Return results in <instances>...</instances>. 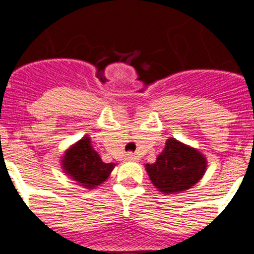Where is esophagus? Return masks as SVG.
<instances>
[{
  "label": "esophagus",
  "instance_id": "obj_1",
  "mask_svg": "<svg viewBox=\"0 0 254 254\" xmlns=\"http://www.w3.org/2000/svg\"><path fill=\"white\" fill-rule=\"evenodd\" d=\"M126 159L129 161H137L138 160L137 156H136L134 154H132V152H128V154H127V156H126Z\"/></svg>",
  "mask_w": 254,
  "mask_h": 254
}]
</instances>
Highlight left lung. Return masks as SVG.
<instances>
[{
    "label": "left lung",
    "instance_id": "1",
    "mask_svg": "<svg viewBox=\"0 0 254 254\" xmlns=\"http://www.w3.org/2000/svg\"><path fill=\"white\" fill-rule=\"evenodd\" d=\"M150 181L163 194H177L193 187L207 169L201 151L176 138H168L154 164L145 165Z\"/></svg>",
    "mask_w": 254,
    "mask_h": 254
}]
</instances>
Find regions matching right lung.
<instances>
[{
	"label": "right lung",
	"mask_w": 254,
	"mask_h": 254,
	"mask_svg": "<svg viewBox=\"0 0 254 254\" xmlns=\"http://www.w3.org/2000/svg\"><path fill=\"white\" fill-rule=\"evenodd\" d=\"M61 165L68 178L87 190H94L104 183L116 167L114 163L102 160L89 136H84L64 151Z\"/></svg>",
	"instance_id": "right-lung-1"
}]
</instances>
